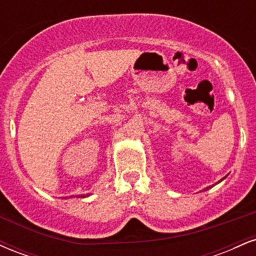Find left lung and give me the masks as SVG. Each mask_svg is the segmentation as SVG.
Listing matches in <instances>:
<instances>
[{
  "label": "left lung",
  "instance_id": "left-lung-1",
  "mask_svg": "<svg viewBox=\"0 0 256 256\" xmlns=\"http://www.w3.org/2000/svg\"><path fill=\"white\" fill-rule=\"evenodd\" d=\"M224 179H225V178L220 179V180L218 182V183H220V182H222V180H224ZM218 183H216V184H218ZM212 186H213V185H212ZM212 186H207V188H204V192H206V190H208V189H210V188H212Z\"/></svg>",
  "mask_w": 256,
  "mask_h": 256
}]
</instances>
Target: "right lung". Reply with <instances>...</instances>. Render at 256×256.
<instances>
[{"instance_id":"obj_1","label":"right lung","mask_w":256,"mask_h":256,"mask_svg":"<svg viewBox=\"0 0 256 256\" xmlns=\"http://www.w3.org/2000/svg\"><path fill=\"white\" fill-rule=\"evenodd\" d=\"M91 194H86V195H78V198H88V196H90Z\"/></svg>"}]
</instances>
